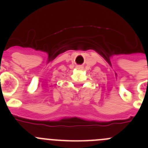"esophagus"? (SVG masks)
I'll list each match as a JSON object with an SVG mask.
<instances>
[{
	"label": "esophagus",
	"instance_id": "esophagus-1",
	"mask_svg": "<svg viewBox=\"0 0 148 148\" xmlns=\"http://www.w3.org/2000/svg\"><path fill=\"white\" fill-rule=\"evenodd\" d=\"M83 68V66H82V65H78V66H77V69H82Z\"/></svg>",
	"mask_w": 148,
	"mask_h": 148
}]
</instances>
